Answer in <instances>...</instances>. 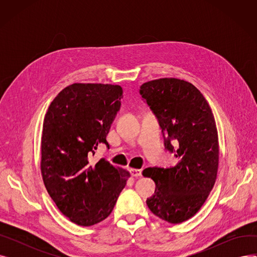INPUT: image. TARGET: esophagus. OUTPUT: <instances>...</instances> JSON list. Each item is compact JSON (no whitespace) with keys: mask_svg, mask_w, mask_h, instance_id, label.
Listing matches in <instances>:
<instances>
[{"mask_svg":"<svg viewBox=\"0 0 257 257\" xmlns=\"http://www.w3.org/2000/svg\"><path fill=\"white\" fill-rule=\"evenodd\" d=\"M130 173H131V176L132 177H141L142 176V170L140 169H131L130 170Z\"/></svg>","mask_w":257,"mask_h":257,"instance_id":"34e87169","label":"esophagus"}]
</instances>
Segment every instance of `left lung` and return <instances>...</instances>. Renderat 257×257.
Listing matches in <instances>:
<instances>
[{"label":"left lung","instance_id":"left-lung-1","mask_svg":"<svg viewBox=\"0 0 257 257\" xmlns=\"http://www.w3.org/2000/svg\"><path fill=\"white\" fill-rule=\"evenodd\" d=\"M140 93L158 118L166 149L178 158L175 167L143 171L156 184L147 205L161 220L179 224L199 211L217 179L220 150L214 116L203 94L184 80L148 81Z\"/></svg>","mask_w":257,"mask_h":257}]
</instances>
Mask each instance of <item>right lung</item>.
Masks as SVG:
<instances>
[{
	"label": "right lung",
	"instance_id": "obj_1",
	"mask_svg": "<svg viewBox=\"0 0 257 257\" xmlns=\"http://www.w3.org/2000/svg\"><path fill=\"white\" fill-rule=\"evenodd\" d=\"M119 85L74 83L50 104L42 136L40 171L47 191L71 222L91 226L105 220L116 203L130 173L105 158L89 157L106 137L119 110Z\"/></svg>",
	"mask_w": 257,
	"mask_h": 257
}]
</instances>
